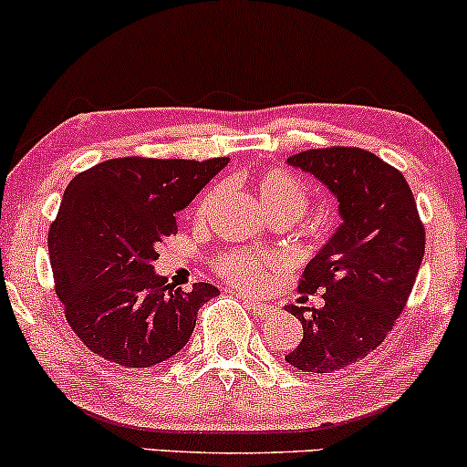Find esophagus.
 <instances>
[{"label": "esophagus", "instance_id": "esophagus-1", "mask_svg": "<svg viewBox=\"0 0 467 467\" xmlns=\"http://www.w3.org/2000/svg\"><path fill=\"white\" fill-rule=\"evenodd\" d=\"M241 300H244L245 306H248L250 311L258 317H269L276 313V308H274L272 305H263V302H258V300H248V297H244V294H241Z\"/></svg>", "mask_w": 467, "mask_h": 467}]
</instances>
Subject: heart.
<instances>
[{
    "label": "heart",
    "instance_id": "1",
    "mask_svg": "<svg viewBox=\"0 0 467 467\" xmlns=\"http://www.w3.org/2000/svg\"><path fill=\"white\" fill-rule=\"evenodd\" d=\"M254 182L263 206L269 211V215H274V213H289L291 217L300 219L306 213L308 202H311V191H308L305 180L297 178L294 171L269 167V170L258 173ZM217 195V187H213L204 195L198 209L200 215L215 204ZM278 269V258L261 250H228L215 258L217 276L226 280L233 287L248 291H256L263 285H267L269 280L276 276Z\"/></svg>",
    "mask_w": 467,
    "mask_h": 467
}]
</instances>
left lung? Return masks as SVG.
Here are the masks:
<instances>
[{
	"mask_svg": "<svg viewBox=\"0 0 467 467\" xmlns=\"http://www.w3.org/2000/svg\"><path fill=\"white\" fill-rule=\"evenodd\" d=\"M287 162L333 191L344 219L297 285L305 296L324 294V306H285L305 330L285 361L328 374L361 361L391 333L422 265L426 233L409 182L372 151L333 145Z\"/></svg>",
	"mask_w": 467,
	"mask_h": 467,
	"instance_id": "left-lung-1",
	"label": "left lung"
}]
</instances>
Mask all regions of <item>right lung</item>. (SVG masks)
Masks as SVG:
<instances>
[{
  "mask_svg": "<svg viewBox=\"0 0 467 467\" xmlns=\"http://www.w3.org/2000/svg\"><path fill=\"white\" fill-rule=\"evenodd\" d=\"M209 161L110 159L65 189L47 245L56 296L88 350L123 368H154L187 346L200 306L219 289H173L151 263L178 233L176 211L228 165Z\"/></svg>",
  "mask_w": 467,
  "mask_h": 467,
  "instance_id": "1",
  "label": "right lung"
}]
</instances>
